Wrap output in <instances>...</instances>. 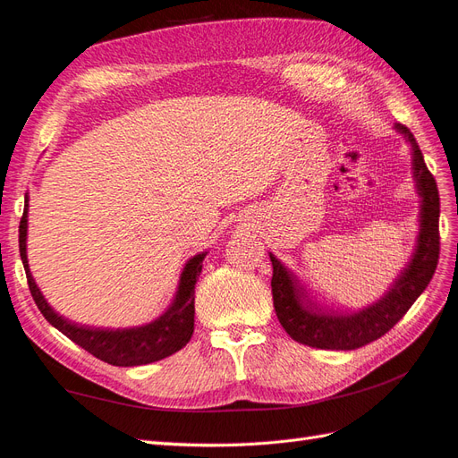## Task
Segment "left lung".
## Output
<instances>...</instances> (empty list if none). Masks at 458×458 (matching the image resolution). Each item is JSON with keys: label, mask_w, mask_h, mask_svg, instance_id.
<instances>
[{"label": "left lung", "mask_w": 458, "mask_h": 458, "mask_svg": "<svg viewBox=\"0 0 458 458\" xmlns=\"http://www.w3.org/2000/svg\"><path fill=\"white\" fill-rule=\"evenodd\" d=\"M412 147V172L420 206V233L412 259L392 288L372 306L357 313H338L318 308L308 298L296 275L269 254L273 263L271 293L275 313L288 336L317 350H355L384 336L403 317L432 281L439 259V191L426 168L422 150L409 128L395 126Z\"/></svg>", "instance_id": "left-lung-1"}]
</instances>
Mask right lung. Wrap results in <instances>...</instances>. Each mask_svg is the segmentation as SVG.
Here are the masks:
<instances>
[{
    "label": "right lung",
    "instance_id": "1",
    "mask_svg": "<svg viewBox=\"0 0 458 458\" xmlns=\"http://www.w3.org/2000/svg\"><path fill=\"white\" fill-rule=\"evenodd\" d=\"M26 217H29V195H26V208L19 225V250L24 263L26 281H29L30 294L41 315L55 328L61 330L66 338H71L80 348H84L101 361L116 367L155 363L187 345L192 330H195V284L202 271V259L206 254H199L187 261L172 306L157 321L133 328H93L68 321L57 311H53L46 298L41 296L29 269V259H26V225H29Z\"/></svg>",
    "mask_w": 458,
    "mask_h": 458
}]
</instances>
